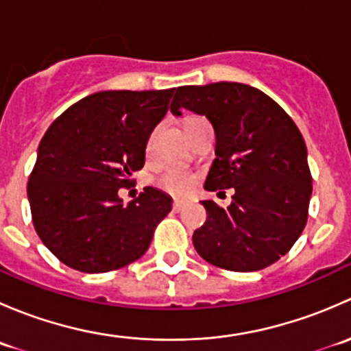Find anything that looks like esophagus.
Here are the masks:
<instances>
[{"instance_id":"esophagus-1","label":"esophagus","mask_w":351,"mask_h":351,"mask_svg":"<svg viewBox=\"0 0 351 351\" xmlns=\"http://www.w3.org/2000/svg\"><path fill=\"white\" fill-rule=\"evenodd\" d=\"M186 204H189V202H186V200H178V198H176V200L173 202V210L180 212V210H182V208L186 207Z\"/></svg>"}]
</instances>
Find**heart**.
Here are the masks:
<instances>
[{
  "label": "heart",
  "instance_id": "obj_1",
  "mask_svg": "<svg viewBox=\"0 0 351 351\" xmlns=\"http://www.w3.org/2000/svg\"><path fill=\"white\" fill-rule=\"evenodd\" d=\"M192 119H186L185 123ZM151 147H153V139L147 143V151H151ZM158 185L173 195H186L192 192L193 185H195V175L183 168H168L158 178Z\"/></svg>",
  "mask_w": 351,
  "mask_h": 351
}]
</instances>
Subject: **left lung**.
<instances>
[{
  "label": "left lung",
  "instance_id": "obj_1",
  "mask_svg": "<svg viewBox=\"0 0 351 351\" xmlns=\"http://www.w3.org/2000/svg\"><path fill=\"white\" fill-rule=\"evenodd\" d=\"M205 115L215 132V159L204 189L234 195L228 208L204 200L207 221L193 246L208 263L256 271L289 253L307 222L313 178L302 134L285 110L250 84L180 86L171 113Z\"/></svg>",
  "mask_w": 351,
  "mask_h": 351
}]
</instances>
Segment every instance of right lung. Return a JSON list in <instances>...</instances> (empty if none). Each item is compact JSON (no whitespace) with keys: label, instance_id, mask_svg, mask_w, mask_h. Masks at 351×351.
<instances>
[{"label":"right lung","instance_id":"obj_1","mask_svg":"<svg viewBox=\"0 0 351 351\" xmlns=\"http://www.w3.org/2000/svg\"><path fill=\"white\" fill-rule=\"evenodd\" d=\"M169 90L98 91L52 122L28 180L35 231L67 267L83 274L119 270L139 260L171 197L146 186L123 205L119 189L146 161L154 127L168 112Z\"/></svg>","mask_w":351,"mask_h":351}]
</instances>
